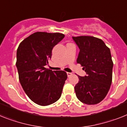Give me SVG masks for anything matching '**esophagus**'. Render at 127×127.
<instances>
[{
    "mask_svg": "<svg viewBox=\"0 0 127 127\" xmlns=\"http://www.w3.org/2000/svg\"><path fill=\"white\" fill-rule=\"evenodd\" d=\"M66 73H67V75H68V77H70L72 75V73H71V72H67Z\"/></svg>",
    "mask_w": 127,
    "mask_h": 127,
    "instance_id": "esophagus-1",
    "label": "esophagus"
}]
</instances>
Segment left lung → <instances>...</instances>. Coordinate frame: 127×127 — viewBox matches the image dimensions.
<instances>
[{"label": "left lung", "instance_id": "left-lung-1", "mask_svg": "<svg viewBox=\"0 0 127 127\" xmlns=\"http://www.w3.org/2000/svg\"><path fill=\"white\" fill-rule=\"evenodd\" d=\"M80 51L77 63L87 75H78L76 96L87 105L100 103L108 94L112 80L113 62L110 50L101 39L92 36L72 37Z\"/></svg>", "mask_w": 127, "mask_h": 127}]
</instances>
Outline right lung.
<instances>
[{
	"label": "right lung",
	"mask_w": 127,
	"mask_h": 127,
	"mask_svg": "<svg viewBox=\"0 0 127 127\" xmlns=\"http://www.w3.org/2000/svg\"><path fill=\"white\" fill-rule=\"evenodd\" d=\"M64 37L60 33L35 32L20 43L16 66L23 90L32 101L40 106L55 103L61 97L67 79L64 71L46 68L53 48Z\"/></svg>",
	"instance_id": "add662e5"
}]
</instances>
